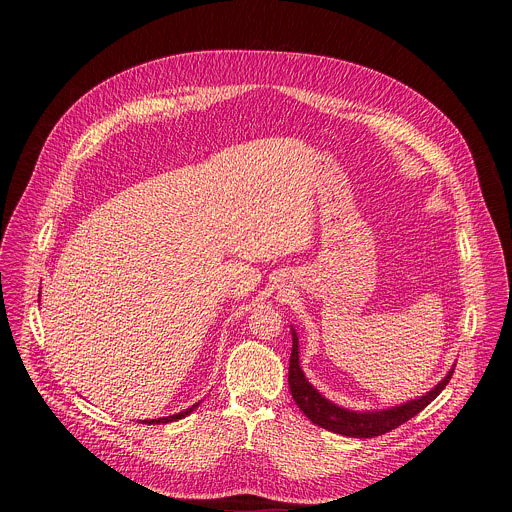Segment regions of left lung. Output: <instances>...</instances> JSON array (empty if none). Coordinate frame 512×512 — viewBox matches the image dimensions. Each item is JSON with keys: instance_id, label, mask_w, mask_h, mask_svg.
Returning a JSON list of instances; mask_svg holds the SVG:
<instances>
[{"instance_id": "left-lung-1", "label": "left lung", "mask_w": 512, "mask_h": 512, "mask_svg": "<svg viewBox=\"0 0 512 512\" xmlns=\"http://www.w3.org/2000/svg\"><path fill=\"white\" fill-rule=\"evenodd\" d=\"M291 356H289V391L294 401L298 403L300 411L316 425L340 433V435H348V437H375V435H383L395 427H399L401 423L409 421L411 417H415L421 409H425L437 395H440L446 385L450 383L452 375H454V367L448 371V375L437 383L431 391H427L421 397L409 399L401 405L395 407H387V409H367V411H354L342 405H336L334 401L326 399L304 375L302 367H300V338L298 332L291 326Z\"/></svg>"}]
</instances>
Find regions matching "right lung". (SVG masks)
Listing matches in <instances>:
<instances>
[{"instance_id": "obj_1", "label": "right lung", "mask_w": 512, "mask_h": 512, "mask_svg": "<svg viewBox=\"0 0 512 512\" xmlns=\"http://www.w3.org/2000/svg\"><path fill=\"white\" fill-rule=\"evenodd\" d=\"M200 403V401H198ZM198 403H194L192 407H188V409H184V411H180V413H174V415H168V417H158V419H143V423H170V421H178V419H182V417H186V415H190L196 407H198Z\"/></svg>"}]
</instances>
